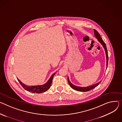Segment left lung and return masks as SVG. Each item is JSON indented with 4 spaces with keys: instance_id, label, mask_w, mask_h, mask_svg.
Listing matches in <instances>:
<instances>
[{
    "instance_id": "1",
    "label": "left lung",
    "mask_w": 122,
    "mask_h": 122,
    "mask_svg": "<svg viewBox=\"0 0 122 122\" xmlns=\"http://www.w3.org/2000/svg\"><path fill=\"white\" fill-rule=\"evenodd\" d=\"M94 34H95V37L97 39L98 41L101 44V45L103 46L104 51H105V55H106V57H107V64H108V52H107V48L106 46V45H105L104 42H103V41L102 40V38H101L100 34L98 33V32L97 31V30H96L95 29H94ZM68 81L69 84L70 85V86L71 87V88H72L74 90L77 91H80V92H87L88 91H90L92 89L95 88V87H96L97 86H98L101 82L102 81H101L99 82L98 83H97L95 84L92 85H90L88 86L87 87H79V86H76L74 84H72L71 82L69 80V77H68Z\"/></svg>"
}]
</instances>
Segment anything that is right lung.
<instances>
[{
  "label": "right lung",
  "instance_id": "obj_1",
  "mask_svg": "<svg viewBox=\"0 0 122 122\" xmlns=\"http://www.w3.org/2000/svg\"><path fill=\"white\" fill-rule=\"evenodd\" d=\"M56 73L54 72L53 74L51 75L50 79L48 80L44 84L41 85H36V86H27L25 84H24L22 82H21L20 80L18 78V80L19 81L20 85L22 86V87L25 89L28 92H32V93H44L45 92H46L49 89L51 85L52 79L53 78L54 76L55 75V74Z\"/></svg>",
  "mask_w": 122,
  "mask_h": 122
}]
</instances>
